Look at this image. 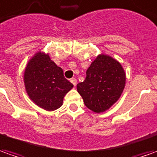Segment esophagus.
<instances>
[{
	"label": "esophagus",
	"mask_w": 157,
	"mask_h": 157,
	"mask_svg": "<svg viewBox=\"0 0 157 157\" xmlns=\"http://www.w3.org/2000/svg\"><path fill=\"white\" fill-rule=\"evenodd\" d=\"M71 83H72V85H74V86H75V85H76V84H77V79L76 78H72V79H71Z\"/></svg>",
	"instance_id": "1"
}]
</instances>
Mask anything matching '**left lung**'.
I'll return each instance as SVG.
<instances>
[{
	"mask_svg": "<svg viewBox=\"0 0 157 157\" xmlns=\"http://www.w3.org/2000/svg\"><path fill=\"white\" fill-rule=\"evenodd\" d=\"M125 84L121 65L110 56L101 55L87 69L85 81L77 85V90L88 109L101 113L120 98Z\"/></svg>",
	"mask_w": 157,
	"mask_h": 157,
	"instance_id": "obj_1",
	"label": "left lung"
}]
</instances>
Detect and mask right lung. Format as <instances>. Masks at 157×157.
Segmentation results:
<instances>
[{"mask_svg":"<svg viewBox=\"0 0 157 157\" xmlns=\"http://www.w3.org/2000/svg\"><path fill=\"white\" fill-rule=\"evenodd\" d=\"M24 79L30 98L48 111L59 109L65 95L73 87L64 77L63 70L41 52L29 61Z\"/></svg>","mask_w":157,"mask_h":157,"instance_id":"right-lung-1","label":"right lung"}]
</instances>
